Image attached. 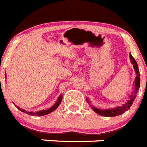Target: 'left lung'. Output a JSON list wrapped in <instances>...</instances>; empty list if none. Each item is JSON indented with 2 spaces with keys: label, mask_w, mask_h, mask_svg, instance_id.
I'll use <instances>...</instances> for the list:
<instances>
[{
  "label": "left lung",
  "mask_w": 147,
  "mask_h": 147,
  "mask_svg": "<svg viewBox=\"0 0 147 147\" xmlns=\"http://www.w3.org/2000/svg\"><path fill=\"white\" fill-rule=\"evenodd\" d=\"M129 59L131 61V63L133 66V68L135 69V72H136V79H135L134 82H133V92H132L131 94L129 95V100L127 101L126 103L123 104L122 105H120V106H117L114 108H110V109H99V108H95L93 105H91V102H90L88 98H86L87 102L88 103L92 108V109L93 110L95 113H96L97 114L101 115L102 116H107V117H111V116H116L121 115L122 113H125V111H128L129 108L131 107V105H133V102H134L135 99L136 97V95L138 94V91L140 87V72L139 69H138V66L136 61L135 60L134 58L133 57V55H131V53H129Z\"/></svg>",
  "instance_id": "left-lung-1"
}]
</instances>
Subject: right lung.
Returning <instances> with one entry per match:
<instances>
[{
  "mask_svg": "<svg viewBox=\"0 0 147 147\" xmlns=\"http://www.w3.org/2000/svg\"><path fill=\"white\" fill-rule=\"evenodd\" d=\"M5 77L6 78V75H5ZM62 98H63V96H62V94H60L59 96V98H58L57 101L55 102V104H54L53 105L51 108H48L47 110H42V111H26V110L22 109V108H20V107L17 106V105H15L17 108H18V109L20 110V111H21L22 112H24V113H27V114L28 115H31V116H44V115H47V114H49V113H51V112L54 111L56 108H58V107L59 106V105L61 104V100H62Z\"/></svg>",
  "mask_w": 147,
  "mask_h": 147,
  "instance_id": "1",
  "label": "right lung"
}]
</instances>
